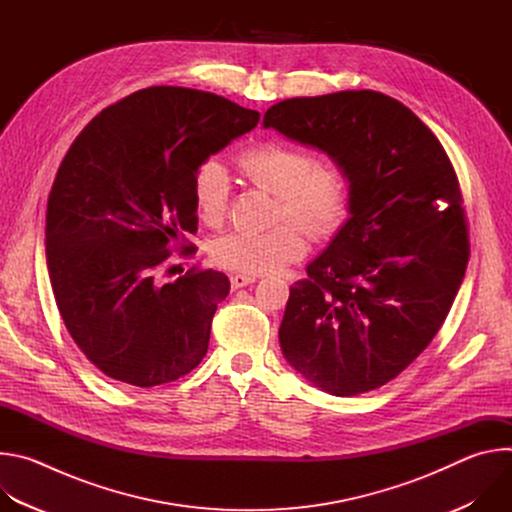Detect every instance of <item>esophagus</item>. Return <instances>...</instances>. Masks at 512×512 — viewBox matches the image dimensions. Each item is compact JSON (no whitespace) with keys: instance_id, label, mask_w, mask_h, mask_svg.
Wrapping results in <instances>:
<instances>
[{"instance_id":"esophagus-1","label":"esophagus","mask_w":512,"mask_h":512,"mask_svg":"<svg viewBox=\"0 0 512 512\" xmlns=\"http://www.w3.org/2000/svg\"><path fill=\"white\" fill-rule=\"evenodd\" d=\"M257 281V275H243V273H237L231 277V287L233 289H239V287H245L249 283H255Z\"/></svg>"}]
</instances>
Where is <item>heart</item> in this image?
<instances>
[{
  "instance_id": "1",
  "label": "heart",
  "mask_w": 512,
  "mask_h": 512,
  "mask_svg": "<svg viewBox=\"0 0 512 512\" xmlns=\"http://www.w3.org/2000/svg\"><path fill=\"white\" fill-rule=\"evenodd\" d=\"M243 178L275 196L273 221L291 218L314 239H332L346 225L352 190L346 170L328 158H316L298 145L277 139L253 143L239 156ZM192 200L200 221L221 225L231 202L227 168L210 158L196 166ZM296 223H277L267 231H241L216 239L210 255L216 265L243 275L273 273L306 253V237Z\"/></svg>"
}]
</instances>
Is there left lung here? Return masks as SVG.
I'll return each mask as SVG.
<instances>
[{
    "instance_id": "left-lung-1",
    "label": "left lung",
    "mask_w": 512,
    "mask_h": 512,
    "mask_svg": "<svg viewBox=\"0 0 512 512\" xmlns=\"http://www.w3.org/2000/svg\"><path fill=\"white\" fill-rule=\"evenodd\" d=\"M263 127L326 152L352 190L346 225L289 289L283 356L336 397L383 387L427 348L464 279L456 170L433 131L377 91L285 99Z\"/></svg>"
}]
</instances>
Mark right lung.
<instances>
[{
  "mask_svg": "<svg viewBox=\"0 0 512 512\" xmlns=\"http://www.w3.org/2000/svg\"><path fill=\"white\" fill-rule=\"evenodd\" d=\"M259 113L184 87H150L103 109L72 141L46 210V261L58 312L109 379L156 387L198 367L231 289L190 269L156 281L174 251L192 255V176L259 123Z\"/></svg>",
  "mask_w": 512,
  "mask_h": 512,
  "instance_id": "1",
  "label": "right lung"
}]
</instances>
